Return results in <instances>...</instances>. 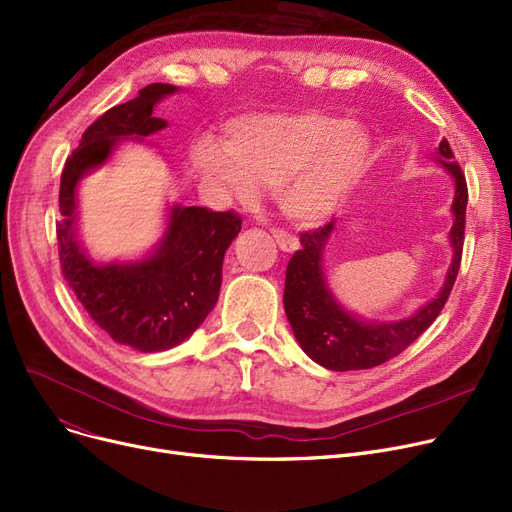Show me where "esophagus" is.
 I'll use <instances>...</instances> for the list:
<instances>
[{"instance_id":"obj_1","label":"esophagus","mask_w":512,"mask_h":512,"mask_svg":"<svg viewBox=\"0 0 512 512\" xmlns=\"http://www.w3.org/2000/svg\"><path fill=\"white\" fill-rule=\"evenodd\" d=\"M272 236L276 238L278 247H280L282 251H286V253H290V251H294V249H299V238L294 236V234H290V232H286L284 228H272Z\"/></svg>"}]
</instances>
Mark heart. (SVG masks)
Returning a JSON list of instances; mask_svg holds the SVG:
<instances>
[{
  "mask_svg": "<svg viewBox=\"0 0 512 512\" xmlns=\"http://www.w3.org/2000/svg\"><path fill=\"white\" fill-rule=\"evenodd\" d=\"M369 134L324 112L245 114L226 124L224 143L195 145L193 168L222 201L249 199L270 182L280 209L294 220L330 215L363 176Z\"/></svg>",
  "mask_w": 512,
  "mask_h": 512,
  "instance_id": "1",
  "label": "heart"
}]
</instances>
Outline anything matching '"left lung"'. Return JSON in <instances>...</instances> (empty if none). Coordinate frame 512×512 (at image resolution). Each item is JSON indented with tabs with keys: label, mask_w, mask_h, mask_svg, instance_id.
Segmentation results:
<instances>
[{
	"label": "left lung",
	"mask_w": 512,
	"mask_h": 512,
	"mask_svg": "<svg viewBox=\"0 0 512 512\" xmlns=\"http://www.w3.org/2000/svg\"><path fill=\"white\" fill-rule=\"evenodd\" d=\"M438 155L454 178V224L450 230L454 257L438 297L421 307L413 317L392 321V324H369L346 313L332 297L326 276L321 272V251L336 222L330 220L321 228L301 232V249L294 251L286 265L284 311L301 348L321 367L332 371L378 367L413 344L444 309L461 267L469 191L465 174L454 161L446 139H442Z\"/></svg>",
	"instance_id": "obj_1"
}]
</instances>
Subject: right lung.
<instances>
[{"mask_svg":"<svg viewBox=\"0 0 512 512\" xmlns=\"http://www.w3.org/2000/svg\"><path fill=\"white\" fill-rule=\"evenodd\" d=\"M174 85L153 83L139 95L99 116L66 159L60 180L58 251L62 274L80 305L112 340L141 353H159L191 336L218 301L222 263L240 232L236 211L172 207L166 236L141 263L95 265L80 249L76 220V184L101 166L118 141L149 137L168 122L153 116L159 99Z\"/></svg>","mask_w":512,"mask_h":512,"instance_id":"obj_1","label":"right lung"}]
</instances>
